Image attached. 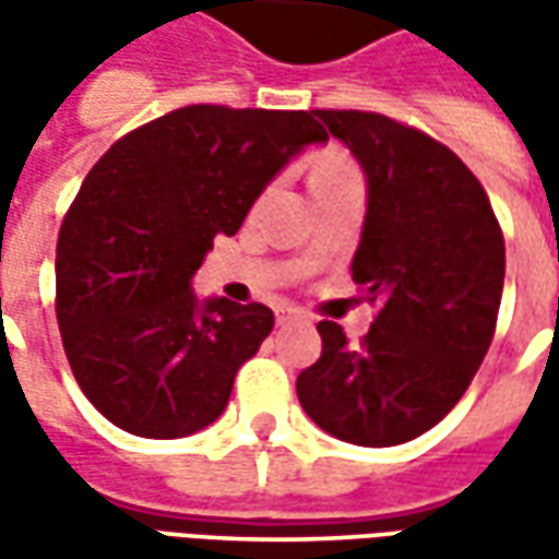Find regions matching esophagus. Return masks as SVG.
<instances>
[{
  "mask_svg": "<svg viewBox=\"0 0 559 559\" xmlns=\"http://www.w3.org/2000/svg\"><path fill=\"white\" fill-rule=\"evenodd\" d=\"M292 320H301V311H298V308H289V305H280V308H276V323L283 326V323H292Z\"/></svg>",
  "mask_w": 559,
  "mask_h": 559,
  "instance_id": "esophagus-1",
  "label": "esophagus"
}]
</instances>
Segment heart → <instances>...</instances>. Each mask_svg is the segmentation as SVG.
Listing matches in <instances>:
<instances>
[{
    "label": "heart",
    "mask_w": 559,
    "mask_h": 559,
    "mask_svg": "<svg viewBox=\"0 0 559 559\" xmlns=\"http://www.w3.org/2000/svg\"><path fill=\"white\" fill-rule=\"evenodd\" d=\"M348 174H355L352 162H348L345 155H338V152H326V155H320L317 164H313L311 180H323V177H348Z\"/></svg>",
    "instance_id": "heart-1"
}]
</instances>
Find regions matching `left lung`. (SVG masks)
<instances>
[{
    "instance_id": "1",
    "label": "left lung",
    "mask_w": 559,
    "mask_h": 559,
    "mask_svg": "<svg viewBox=\"0 0 559 559\" xmlns=\"http://www.w3.org/2000/svg\"><path fill=\"white\" fill-rule=\"evenodd\" d=\"M367 177L352 276L379 301L352 345L317 323L320 360L298 376L305 414L335 439L389 448L432 429L491 345L504 236L479 180L441 142L373 111H311Z\"/></svg>"
}]
</instances>
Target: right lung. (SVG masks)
Returning <instances> with one entry per match:
<instances>
[{
  "instance_id": "1",
  "label": "right lung",
  "mask_w": 559,
  "mask_h": 559,
  "mask_svg": "<svg viewBox=\"0 0 559 559\" xmlns=\"http://www.w3.org/2000/svg\"><path fill=\"white\" fill-rule=\"evenodd\" d=\"M326 142L311 111L189 105L118 140L58 233L55 311L83 395L142 439H183L224 414L273 311L199 298L214 236H233L273 177Z\"/></svg>"
}]
</instances>
